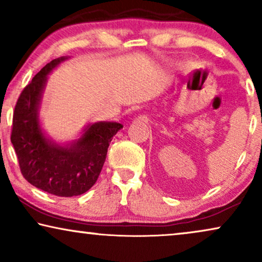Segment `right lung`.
Segmentation results:
<instances>
[{"instance_id":"add662e5","label":"right lung","mask_w":262,"mask_h":262,"mask_svg":"<svg viewBox=\"0 0 262 262\" xmlns=\"http://www.w3.org/2000/svg\"><path fill=\"white\" fill-rule=\"evenodd\" d=\"M68 57L46 64L17 99L10 141L24 178L31 185L58 196L83 194L95 184L105 163L119 123L99 121L88 125L80 139L59 145L45 137L39 123V105L48 75Z\"/></svg>"}]
</instances>
